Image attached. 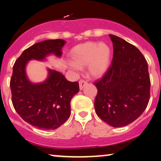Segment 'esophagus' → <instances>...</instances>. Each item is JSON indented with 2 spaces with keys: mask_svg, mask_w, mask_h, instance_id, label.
I'll use <instances>...</instances> for the list:
<instances>
[{
  "mask_svg": "<svg viewBox=\"0 0 161 161\" xmlns=\"http://www.w3.org/2000/svg\"><path fill=\"white\" fill-rule=\"evenodd\" d=\"M87 85V82L84 80H83V79H81V80H79V87H80V89H83V88L85 86Z\"/></svg>",
  "mask_w": 161,
  "mask_h": 161,
  "instance_id": "1",
  "label": "esophagus"
}]
</instances>
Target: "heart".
<instances>
[{
	"mask_svg": "<svg viewBox=\"0 0 161 161\" xmlns=\"http://www.w3.org/2000/svg\"><path fill=\"white\" fill-rule=\"evenodd\" d=\"M111 55V48L107 44L88 42L73 48L70 56L75 69L89 65L90 75L94 78H100L108 69Z\"/></svg>",
	"mask_w": 161,
	"mask_h": 161,
	"instance_id": "1",
	"label": "heart"
}]
</instances>
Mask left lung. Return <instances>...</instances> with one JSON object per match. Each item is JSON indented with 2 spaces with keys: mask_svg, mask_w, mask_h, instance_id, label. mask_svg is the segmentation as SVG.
<instances>
[{
  "mask_svg": "<svg viewBox=\"0 0 161 161\" xmlns=\"http://www.w3.org/2000/svg\"><path fill=\"white\" fill-rule=\"evenodd\" d=\"M113 42L111 64L100 80L94 108L97 116L114 127L126 126L145 111L150 97V78L144 56L135 46L109 35Z\"/></svg>",
  "mask_w": 161,
  "mask_h": 161,
  "instance_id": "left-lung-1",
  "label": "left lung"
}]
</instances>
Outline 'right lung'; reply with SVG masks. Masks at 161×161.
Listing matches in <instances>:
<instances>
[{
  "label": "right lung",
  "mask_w": 161,
  "mask_h": 161,
  "mask_svg": "<svg viewBox=\"0 0 161 161\" xmlns=\"http://www.w3.org/2000/svg\"><path fill=\"white\" fill-rule=\"evenodd\" d=\"M63 39L40 42L24 50L13 66L10 80L12 101L15 111L28 124L40 129L55 130L71 114L70 101L79 92L78 81H68L61 72L48 69V78L41 83H32L25 74L31 59L44 60L49 54L60 57Z\"/></svg>",
  "instance_id": "right-lung-1"
}]
</instances>
